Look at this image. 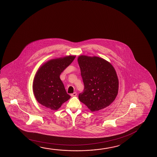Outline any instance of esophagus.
I'll return each mask as SVG.
<instances>
[{
  "label": "esophagus",
  "mask_w": 157,
  "mask_h": 157,
  "mask_svg": "<svg viewBox=\"0 0 157 157\" xmlns=\"http://www.w3.org/2000/svg\"><path fill=\"white\" fill-rule=\"evenodd\" d=\"M77 95V93H76V92H74V93H73L72 94H71V96L72 97L76 96Z\"/></svg>",
  "instance_id": "1"
}]
</instances>
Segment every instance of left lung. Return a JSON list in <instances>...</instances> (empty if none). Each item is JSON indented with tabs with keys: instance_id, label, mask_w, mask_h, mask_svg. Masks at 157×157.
<instances>
[{
	"instance_id": "8db88e82",
	"label": "left lung",
	"mask_w": 157,
	"mask_h": 157,
	"mask_svg": "<svg viewBox=\"0 0 157 157\" xmlns=\"http://www.w3.org/2000/svg\"><path fill=\"white\" fill-rule=\"evenodd\" d=\"M84 90L79 94L80 101L91 111H98L114 101L118 91V79L113 66L97 56H78Z\"/></svg>"
}]
</instances>
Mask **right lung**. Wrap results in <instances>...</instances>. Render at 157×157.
<instances>
[{
  "instance_id": "1",
  "label": "right lung",
  "mask_w": 157,
  "mask_h": 157,
  "mask_svg": "<svg viewBox=\"0 0 157 157\" xmlns=\"http://www.w3.org/2000/svg\"><path fill=\"white\" fill-rule=\"evenodd\" d=\"M75 56L56 58L44 63L34 77L33 90L37 101L52 110H57L70 99L60 75L74 60Z\"/></svg>"
}]
</instances>
